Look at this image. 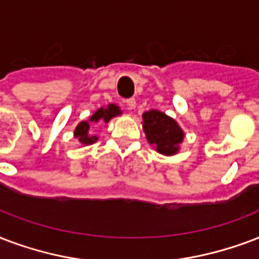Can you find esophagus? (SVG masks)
<instances>
[{"mask_svg": "<svg viewBox=\"0 0 259 259\" xmlns=\"http://www.w3.org/2000/svg\"><path fill=\"white\" fill-rule=\"evenodd\" d=\"M126 103V108H127V110H134V108H136V99H127V100H126L125 102Z\"/></svg>", "mask_w": 259, "mask_h": 259, "instance_id": "obj_1", "label": "esophagus"}]
</instances>
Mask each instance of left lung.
Segmentation results:
<instances>
[{
  "mask_svg": "<svg viewBox=\"0 0 259 259\" xmlns=\"http://www.w3.org/2000/svg\"><path fill=\"white\" fill-rule=\"evenodd\" d=\"M143 129L148 143L155 145L156 151L165 156L175 155L185 137V133L178 122L157 110L144 112Z\"/></svg>",
  "mask_w": 259,
  "mask_h": 259,
  "instance_id": "obj_1",
  "label": "left lung"
}]
</instances>
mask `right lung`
<instances>
[{
    "mask_svg": "<svg viewBox=\"0 0 259 259\" xmlns=\"http://www.w3.org/2000/svg\"><path fill=\"white\" fill-rule=\"evenodd\" d=\"M122 111L119 110V107L116 104H108L107 107L99 108L98 111H95V114L91 116L88 121L80 122L77 127L74 129V137L82 144V145H91L98 141V137L96 136H91L90 134V127L91 125L94 123H98V122H102V123H107L110 122L111 118L114 116L121 115Z\"/></svg>",
    "mask_w": 259,
    "mask_h": 259,
    "instance_id": "right-lung-1",
    "label": "right lung"
}]
</instances>
